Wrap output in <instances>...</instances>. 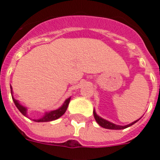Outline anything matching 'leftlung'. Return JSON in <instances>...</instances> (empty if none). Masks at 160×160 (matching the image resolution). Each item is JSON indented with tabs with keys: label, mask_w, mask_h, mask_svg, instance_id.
I'll list each match as a JSON object with an SVG mask.
<instances>
[{
	"label": "left lung",
	"mask_w": 160,
	"mask_h": 160,
	"mask_svg": "<svg viewBox=\"0 0 160 160\" xmlns=\"http://www.w3.org/2000/svg\"><path fill=\"white\" fill-rule=\"evenodd\" d=\"M93 116H94V119L95 120H96L97 123H98L101 127H102V128H107V129H115V130L124 129V128H128V127H130V126H132V124H134V123H137V122L138 121V120H136V121H133L132 123H129V124H127V125H124V126L118 125V124L111 123V122L108 121V120H107V119L100 117L99 115H97L95 110H93Z\"/></svg>",
	"instance_id": "1"
}]
</instances>
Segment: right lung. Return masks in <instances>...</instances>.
<instances>
[{
	"label": "right lung",
	"mask_w": 160,
	"mask_h": 160,
	"mask_svg": "<svg viewBox=\"0 0 160 160\" xmlns=\"http://www.w3.org/2000/svg\"><path fill=\"white\" fill-rule=\"evenodd\" d=\"M10 89H11V95L13 96V90H12V87L10 86ZM12 99L14 101V104H15L16 107L18 108V111L26 117H28V108L26 107H23L22 105H21L18 100H16L14 97H12ZM70 101H71V97L68 98V99H66V101L64 102V103L62 104V106L58 108L57 110H54V111H50L49 112H45V115H43L42 117L40 118V119H34L35 122H49V121H53V120H55V119H58L63 115L66 112L67 109H68V107L69 105Z\"/></svg>",
	"instance_id": "1"
}]
</instances>
